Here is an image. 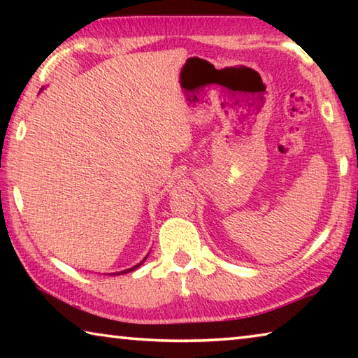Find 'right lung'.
<instances>
[{
  "mask_svg": "<svg viewBox=\"0 0 358 358\" xmlns=\"http://www.w3.org/2000/svg\"><path fill=\"white\" fill-rule=\"evenodd\" d=\"M145 262V259L142 260V262L141 264H138V265H136V266H132V268H128V270H123V271H118V273L117 275H124V273H129V271H132V270H136L137 268V266H141L142 264Z\"/></svg>",
  "mask_w": 358,
  "mask_h": 358,
  "instance_id": "obj_1",
  "label": "right lung"
}]
</instances>
